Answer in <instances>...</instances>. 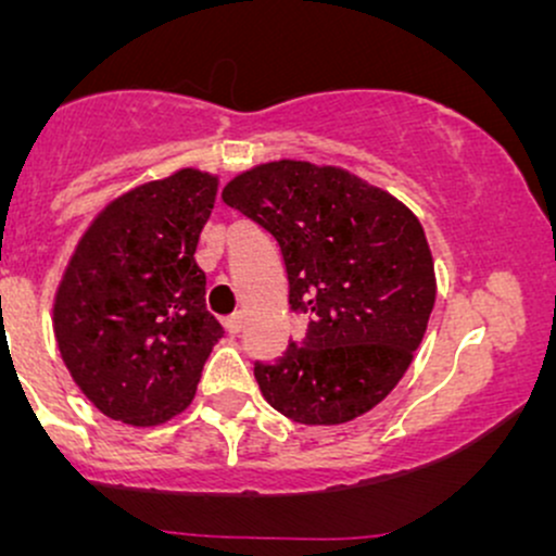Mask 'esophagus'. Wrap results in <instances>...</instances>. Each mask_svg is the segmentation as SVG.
Listing matches in <instances>:
<instances>
[{"label": "esophagus", "instance_id": "1", "mask_svg": "<svg viewBox=\"0 0 556 556\" xmlns=\"http://www.w3.org/2000/svg\"><path fill=\"white\" fill-rule=\"evenodd\" d=\"M225 329H227L232 337L240 334V331H242V314H235V316L225 318Z\"/></svg>", "mask_w": 556, "mask_h": 556}]
</instances>
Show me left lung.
<instances>
[{
	"instance_id": "left-lung-1",
	"label": "left lung",
	"mask_w": 556,
	"mask_h": 556,
	"mask_svg": "<svg viewBox=\"0 0 556 556\" xmlns=\"http://www.w3.org/2000/svg\"><path fill=\"white\" fill-rule=\"evenodd\" d=\"M222 201L282 251L290 311L303 321L277 363L253 374L274 410L305 426H340L397 387L437 300L418 216L340 167L279 159L240 172Z\"/></svg>"
}]
</instances>
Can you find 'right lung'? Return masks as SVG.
<instances>
[{
	"label": "right lung",
	"mask_w": 556,
	"mask_h": 556,
	"mask_svg": "<svg viewBox=\"0 0 556 556\" xmlns=\"http://www.w3.org/2000/svg\"><path fill=\"white\" fill-rule=\"evenodd\" d=\"M219 180L185 167L114 198L83 232L54 295L70 376L104 416L167 424L195 397L222 324L195 264Z\"/></svg>",
	"instance_id": "right-lung-1"
}]
</instances>
